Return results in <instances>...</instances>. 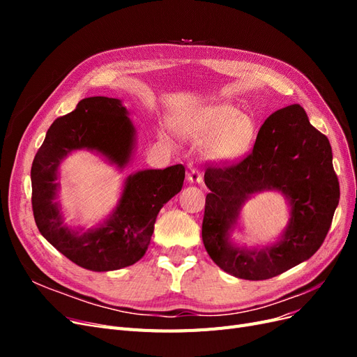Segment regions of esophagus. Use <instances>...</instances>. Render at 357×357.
Listing matches in <instances>:
<instances>
[{"label": "esophagus", "mask_w": 357, "mask_h": 357, "mask_svg": "<svg viewBox=\"0 0 357 357\" xmlns=\"http://www.w3.org/2000/svg\"><path fill=\"white\" fill-rule=\"evenodd\" d=\"M188 180H189L190 183H201V181H202L201 169H198V168H192V169L189 171V174H188Z\"/></svg>", "instance_id": "1"}]
</instances>
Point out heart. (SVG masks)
Segmentation results:
<instances>
[{
    "instance_id": "1",
    "label": "heart",
    "mask_w": 357,
    "mask_h": 357,
    "mask_svg": "<svg viewBox=\"0 0 357 357\" xmlns=\"http://www.w3.org/2000/svg\"><path fill=\"white\" fill-rule=\"evenodd\" d=\"M178 132L188 142L202 144V153L214 164H234L243 159L255 143L256 123L236 107L218 102L201 105L183 114ZM159 137L169 142V134L160 129Z\"/></svg>"
}]
</instances>
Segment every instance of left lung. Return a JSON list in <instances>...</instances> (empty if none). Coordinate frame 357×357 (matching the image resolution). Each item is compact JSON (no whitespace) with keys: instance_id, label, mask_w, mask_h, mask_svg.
<instances>
[{"instance_id":"8db88e82","label":"left lung","mask_w":357,"mask_h":357,"mask_svg":"<svg viewBox=\"0 0 357 357\" xmlns=\"http://www.w3.org/2000/svg\"><path fill=\"white\" fill-rule=\"evenodd\" d=\"M202 241L214 264L236 278L266 280L314 255L325 241L340 201V183L326 135L308 121L299 104L269 116L257 132L253 152L241 162L205 171ZM277 190L289 204V222L273 245L248 249L230 235L245 201Z\"/></svg>"}]
</instances>
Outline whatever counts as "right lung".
<instances>
[{"instance_id":"add662e5","label":"right lung","mask_w":357,"mask_h":357,"mask_svg":"<svg viewBox=\"0 0 357 357\" xmlns=\"http://www.w3.org/2000/svg\"><path fill=\"white\" fill-rule=\"evenodd\" d=\"M122 101L107 96L82 100L75 110L52 123L32 162V211L40 234L71 262L95 273L134 265L150 244L158 213L181 190L185 167L139 169L129 174L114 210L95 228L66 223L59 167L75 150H89L125 169L132 159L137 131Z\"/></svg>"}]
</instances>
